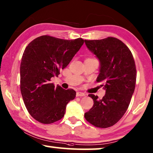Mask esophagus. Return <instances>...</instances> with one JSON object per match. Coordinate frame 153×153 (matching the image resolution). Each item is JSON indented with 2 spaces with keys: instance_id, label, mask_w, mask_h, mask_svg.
Returning a JSON list of instances; mask_svg holds the SVG:
<instances>
[{
  "instance_id": "1",
  "label": "esophagus",
  "mask_w": 153,
  "mask_h": 153,
  "mask_svg": "<svg viewBox=\"0 0 153 153\" xmlns=\"http://www.w3.org/2000/svg\"><path fill=\"white\" fill-rule=\"evenodd\" d=\"M85 94L81 92H76V97H85Z\"/></svg>"
}]
</instances>
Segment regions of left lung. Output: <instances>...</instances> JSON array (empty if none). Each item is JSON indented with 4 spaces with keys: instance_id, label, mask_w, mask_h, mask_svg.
Listing matches in <instances>:
<instances>
[{
    "instance_id": "8db88e82",
    "label": "left lung",
    "mask_w": 153,
    "mask_h": 153,
    "mask_svg": "<svg viewBox=\"0 0 153 153\" xmlns=\"http://www.w3.org/2000/svg\"><path fill=\"white\" fill-rule=\"evenodd\" d=\"M90 51L100 61L97 82H103L105 94L102 99L90 94L94 105L85 118L95 127L106 128L117 123L127 110L135 88L137 70L132 52L114 37L85 40Z\"/></svg>"
}]
</instances>
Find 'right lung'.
<instances>
[{
    "label": "right lung",
    "mask_w": 153,
    "mask_h": 153,
    "mask_svg": "<svg viewBox=\"0 0 153 153\" xmlns=\"http://www.w3.org/2000/svg\"><path fill=\"white\" fill-rule=\"evenodd\" d=\"M84 43L81 38L65 40L44 35L28 44L22 56L21 92L29 113L44 124L60 120L66 105L76 97L72 89L64 90L51 83L70 63Z\"/></svg>",
    "instance_id": "1"
}]
</instances>
